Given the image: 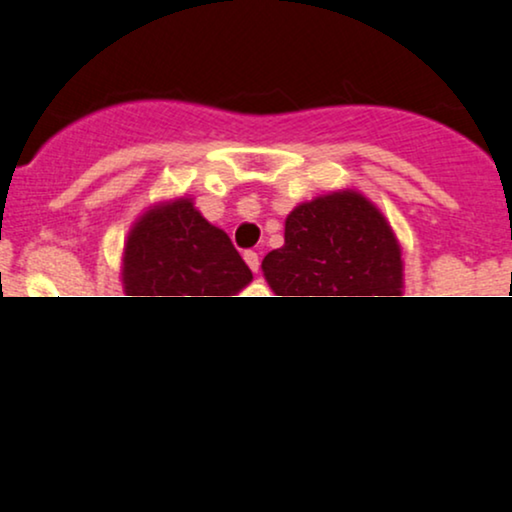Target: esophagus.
<instances>
[{
    "label": "esophagus",
    "mask_w": 512,
    "mask_h": 512,
    "mask_svg": "<svg viewBox=\"0 0 512 512\" xmlns=\"http://www.w3.org/2000/svg\"><path fill=\"white\" fill-rule=\"evenodd\" d=\"M244 261L246 266L254 270V273H258V268H261V258H258L256 251H244Z\"/></svg>",
    "instance_id": "esophagus-1"
}]
</instances>
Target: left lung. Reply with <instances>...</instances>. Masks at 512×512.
Segmentation results:
<instances>
[{
    "instance_id": "left-lung-1",
    "label": "left lung",
    "mask_w": 512,
    "mask_h": 512,
    "mask_svg": "<svg viewBox=\"0 0 512 512\" xmlns=\"http://www.w3.org/2000/svg\"><path fill=\"white\" fill-rule=\"evenodd\" d=\"M275 296L289 301L320 344H346L370 323L372 304L399 299L401 246L380 208L353 189L299 204L285 246L263 258Z\"/></svg>"
}]
</instances>
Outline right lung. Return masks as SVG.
I'll list each match as a JSON object with an SVG mask.
<instances>
[{"label":"right lung","instance_id":"add662e5","mask_svg":"<svg viewBox=\"0 0 512 512\" xmlns=\"http://www.w3.org/2000/svg\"><path fill=\"white\" fill-rule=\"evenodd\" d=\"M121 275L125 296L144 304L163 332L189 330L216 301L251 282V270L230 237L185 197L151 206L132 225Z\"/></svg>","mask_w":512,"mask_h":512}]
</instances>
